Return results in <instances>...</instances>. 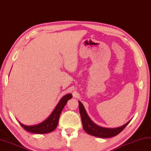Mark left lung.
I'll list each match as a JSON object with an SVG mask.
<instances>
[{"label": "left lung", "instance_id": "1", "mask_svg": "<svg viewBox=\"0 0 151 151\" xmlns=\"http://www.w3.org/2000/svg\"><path fill=\"white\" fill-rule=\"evenodd\" d=\"M78 103L83 128L88 134L92 135V136L99 138H110L115 137L121 133L130 122L129 121L125 124L124 125L119 127H115V128H106V127L99 126L91 121V119L88 116L86 110H85V108L82 103L80 101Z\"/></svg>", "mask_w": 151, "mask_h": 151}]
</instances>
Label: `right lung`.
<instances>
[{
    "label": "right lung",
    "mask_w": 151,
    "mask_h": 151,
    "mask_svg": "<svg viewBox=\"0 0 151 151\" xmlns=\"http://www.w3.org/2000/svg\"><path fill=\"white\" fill-rule=\"evenodd\" d=\"M72 98L71 94H68L63 96L61 98L59 103L53 110L52 113L51 114L49 117L45 120L44 121L34 126H26L20 122V125L22 127L27 131H29L30 133H37V134H45L52 132L53 130H55L57 126L58 122L60 115L61 114L62 110H63L65 104L67 103L69 99Z\"/></svg>",
    "instance_id": "add662e5"
}]
</instances>
